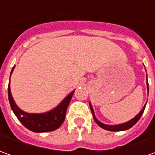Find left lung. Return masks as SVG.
<instances>
[{
    "label": "left lung",
    "mask_w": 155,
    "mask_h": 155,
    "mask_svg": "<svg viewBox=\"0 0 155 155\" xmlns=\"http://www.w3.org/2000/svg\"><path fill=\"white\" fill-rule=\"evenodd\" d=\"M147 91H148V83H147ZM90 107H91V112H92L93 118H94L95 122H97V125L100 126L101 128H104V129H106V130H109V131H123V130H127V129L130 128L131 127H133L134 124L139 121L140 116H142V114H143V112H144L145 107H146V104H145V106L142 108V110H140V112H139L136 116H134L133 119H131L130 121H128V122H127L122 123V124H118V125H107V124H104L103 122H99L98 120L97 119V117L95 116V113H94V110H93V108L92 106H91V103H90Z\"/></svg>",
    "instance_id": "obj_1"
}]
</instances>
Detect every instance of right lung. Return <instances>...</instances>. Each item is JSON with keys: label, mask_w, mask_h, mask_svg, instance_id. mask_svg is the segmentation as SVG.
Instances as JSON below:
<instances>
[{"label": "right lung", "mask_w": 155, "mask_h": 155, "mask_svg": "<svg viewBox=\"0 0 155 155\" xmlns=\"http://www.w3.org/2000/svg\"><path fill=\"white\" fill-rule=\"evenodd\" d=\"M15 69L13 67L11 71V74ZM10 74V77H11ZM8 100L11 109L14 111L15 115L18 118V120L29 130L36 132V133H42V132H49L53 131L58 128L62 124L64 118L68 105L71 100L72 95L74 91L71 92L63 100L60 104L54 108L53 110H50L45 113L41 114H32L27 113L21 110L15 103L14 98L11 94L10 90V81L8 84Z\"/></svg>", "instance_id": "right-lung-1"}]
</instances>
